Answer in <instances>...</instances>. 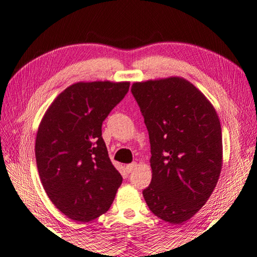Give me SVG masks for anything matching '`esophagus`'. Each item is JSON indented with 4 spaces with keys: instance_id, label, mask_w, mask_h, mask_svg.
Masks as SVG:
<instances>
[{
    "instance_id": "obj_1",
    "label": "esophagus",
    "mask_w": 257,
    "mask_h": 257,
    "mask_svg": "<svg viewBox=\"0 0 257 257\" xmlns=\"http://www.w3.org/2000/svg\"><path fill=\"white\" fill-rule=\"evenodd\" d=\"M136 166H137L136 162H132V164L127 165V166H125V172H127L128 174H129V173H132L133 170L136 168Z\"/></svg>"
}]
</instances>
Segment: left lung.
Wrapping results in <instances>:
<instances>
[{"mask_svg":"<svg viewBox=\"0 0 257 257\" xmlns=\"http://www.w3.org/2000/svg\"><path fill=\"white\" fill-rule=\"evenodd\" d=\"M151 144L152 181L143 191L150 210L172 224L205 205L222 169V129L205 95L183 77L136 82Z\"/></svg>","mask_w":257,"mask_h":257,"instance_id":"left-lung-1","label":"left lung"}]
</instances>
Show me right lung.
<instances>
[{
    "label": "right lung",
    "mask_w": 257,
    "mask_h": 257,
    "mask_svg": "<svg viewBox=\"0 0 257 257\" xmlns=\"http://www.w3.org/2000/svg\"><path fill=\"white\" fill-rule=\"evenodd\" d=\"M129 82H77L57 96L35 142L42 185L52 203L76 222L106 213L122 183L108 158L101 124L124 98Z\"/></svg>",
    "instance_id": "add662e5"
}]
</instances>
